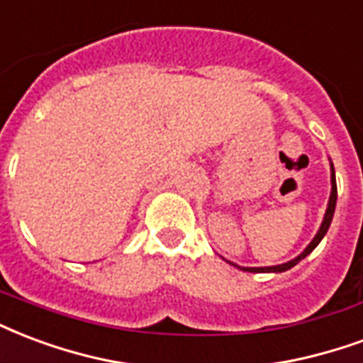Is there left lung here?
Here are the masks:
<instances>
[{"mask_svg":"<svg viewBox=\"0 0 363 363\" xmlns=\"http://www.w3.org/2000/svg\"><path fill=\"white\" fill-rule=\"evenodd\" d=\"M335 204H337V182H335V170H333V164H331V197H329V204H327L325 216H323V222H321L320 231L315 233V237L312 239V243L308 245L306 249H304V252L296 256L295 260H291V262H287V264H279V266H268V268H241V266H237V268L245 269V272H255V274H264V272H277V274H279V272H287V269H291L293 266H296V264L301 262L304 256L310 255V252H312V250H314L315 247L320 245V241L327 233L329 225H331V220H333ZM233 266H235V264H233Z\"/></svg>","mask_w":363,"mask_h":363,"instance_id":"obj_1","label":"left lung"}]
</instances>
